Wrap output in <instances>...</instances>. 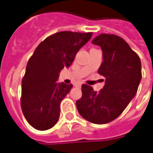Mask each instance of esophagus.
Masks as SVG:
<instances>
[{
	"instance_id": "obj_1",
	"label": "esophagus",
	"mask_w": 153,
	"mask_h": 153,
	"mask_svg": "<svg viewBox=\"0 0 153 153\" xmlns=\"http://www.w3.org/2000/svg\"><path fill=\"white\" fill-rule=\"evenodd\" d=\"M81 85H82L81 83H79V84H77V85H76V86H81Z\"/></svg>"
}]
</instances>
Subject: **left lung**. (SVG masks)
Masks as SVG:
<instances>
[{"instance_id": "obj_1", "label": "left lung", "mask_w": 153, "mask_h": 153, "mask_svg": "<svg viewBox=\"0 0 153 153\" xmlns=\"http://www.w3.org/2000/svg\"><path fill=\"white\" fill-rule=\"evenodd\" d=\"M91 43L103 50V62L97 73L105 77V84L98 92L83 84L77 110L90 123L105 124L120 116L136 95L141 80V62L128 43L118 36L100 34Z\"/></svg>"}]
</instances>
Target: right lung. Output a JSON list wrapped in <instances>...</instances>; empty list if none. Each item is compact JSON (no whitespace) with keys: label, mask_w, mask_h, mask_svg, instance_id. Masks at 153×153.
I'll return each mask as SVG.
<instances>
[{"label":"right lung","mask_w":153,"mask_h":153,"mask_svg":"<svg viewBox=\"0 0 153 153\" xmlns=\"http://www.w3.org/2000/svg\"><path fill=\"white\" fill-rule=\"evenodd\" d=\"M92 32L61 31L45 38L26 66L21 85V109L26 121L37 130H47L60 117V104L73 85L57 83L59 74L68 68Z\"/></svg>","instance_id":"right-lung-1"}]
</instances>
